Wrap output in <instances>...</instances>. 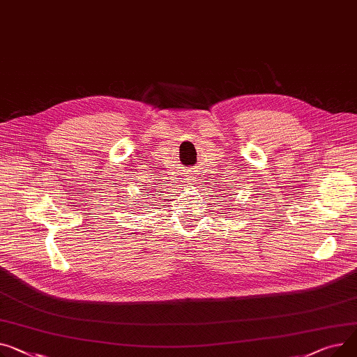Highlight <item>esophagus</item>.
<instances>
[{"instance_id":"34e87169","label":"esophagus","mask_w":357,"mask_h":357,"mask_svg":"<svg viewBox=\"0 0 357 357\" xmlns=\"http://www.w3.org/2000/svg\"><path fill=\"white\" fill-rule=\"evenodd\" d=\"M196 183H197L196 178H188V184H190V185H195Z\"/></svg>"}]
</instances>
